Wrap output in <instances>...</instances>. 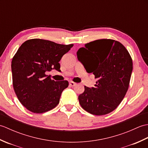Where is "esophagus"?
<instances>
[{"instance_id":"1","label":"esophagus","mask_w":148,"mask_h":148,"mask_svg":"<svg viewBox=\"0 0 148 148\" xmlns=\"http://www.w3.org/2000/svg\"><path fill=\"white\" fill-rule=\"evenodd\" d=\"M69 84H70V86H76V83L74 82H72V81H71V82H69Z\"/></svg>"}]
</instances>
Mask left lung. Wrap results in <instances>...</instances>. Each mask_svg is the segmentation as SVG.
<instances>
[{
	"instance_id": "left-lung-1",
	"label": "left lung",
	"mask_w": 148,
	"mask_h": 148,
	"mask_svg": "<svg viewBox=\"0 0 148 148\" xmlns=\"http://www.w3.org/2000/svg\"><path fill=\"white\" fill-rule=\"evenodd\" d=\"M77 56L86 72L98 79L95 87L84 86L78 97L81 106L97 116L114 111L129 86L133 64L127 49L115 40L99 39L79 48Z\"/></svg>"
}]
</instances>
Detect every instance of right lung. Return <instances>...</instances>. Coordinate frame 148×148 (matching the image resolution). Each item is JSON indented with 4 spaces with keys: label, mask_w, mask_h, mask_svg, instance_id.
Here are the masks:
<instances>
[{
    "label": "right lung",
    "mask_w": 148,
    "mask_h": 148,
    "mask_svg": "<svg viewBox=\"0 0 148 148\" xmlns=\"http://www.w3.org/2000/svg\"><path fill=\"white\" fill-rule=\"evenodd\" d=\"M72 46L32 39L19 48L11 62L12 84L19 101L29 111L43 113L58 104L69 82L51 80L45 73L52 69L58 71L59 62Z\"/></svg>",
    "instance_id": "right-lung-1"
}]
</instances>
